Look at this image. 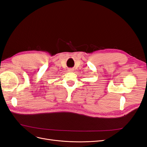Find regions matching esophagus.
I'll use <instances>...</instances> for the list:
<instances>
[{
  "label": "esophagus",
  "instance_id": "1",
  "mask_svg": "<svg viewBox=\"0 0 147 147\" xmlns=\"http://www.w3.org/2000/svg\"><path fill=\"white\" fill-rule=\"evenodd\" d=\"M69 72H74V69H69Z\"/></svg>",
  "mask_w": 147,
  "mask_h": 147
}]
</instances>
